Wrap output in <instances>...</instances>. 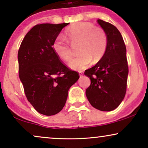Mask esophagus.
Here are the masks:
<instances>
[{
    "instance_id": "esophagus-1",
    "label": "esophagus",
    "mask_w": 148,
    "mask_h": 148,
    "mask_svg": "<svg viewBox=\"0 0 148 148\" xmlns=\"http://www.w3.org/2000/svg\"><path fill=\"white\" fill-rule=\"evenodd\" d=\"M79 76L82 77L84 75V72L83 71H79Z\"/></svg>"
}]
</instances>
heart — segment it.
Wrapping results in <instances>:
<instances>
[{
  "label": "heart",
  "mask_w": 148,
  "mask_h": 148,
  "mask_svg": "<svg viewBox=\"0 0 148 148\" xmlns=\"http://www.w3.org/2000/svg\"><path fill=\"white\" fill-rule=\"evenodd\" d=\"M69 41L72 45L79 43L78 52L80 53L69 63L75 70H82L92 62L102 59L108 46V37L102 28L96 27L90 22H77L66 29ZM52 48L57 56L64 61L69 62L73 56V50L69 42L63 36L59 35L52 44Z\"/></svg>",
  "instance_id": "heart-1"
}]
</instances>
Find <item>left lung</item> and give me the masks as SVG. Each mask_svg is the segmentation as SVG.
<instances>
[{
	"instance_id": "8db88e82",
	"label": "left lung",
	"mask_w": 148,
	"mask_h": 148,
	"mask_svg": "<svg viewBox=\"0 0 148 148\" xmlns=\"http://www.w3.org/2000/svg\"><path fill=\"white\" fill-rule=\"evenodd\" d=\"M106 33L108 46L102 59L85 71L90 78L86 94L91 105L101 111H111L119 106L127 91L129 69L126 46L119 29L108 22L98 19Z\"/></svg>"
}]
</instances>
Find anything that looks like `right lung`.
<instances>
[{"mask_svg": "<svg viewBox=\"0 0 148 148\" xmlns=\"http://www.w3.org/2000/svg\"><path fill=\"white\" fill-rule=\"evenodd\" d=\"M69 23H42L23 38L19 51V76L24 92L36 111L46 116L57 114L66 103L69 88L79 78L56 54L52 44Z\"/></svg>", "mask_w": 148, "mask_h": 148, "instance_id": "obj_1", "label": "right lung"}]
</instances>
